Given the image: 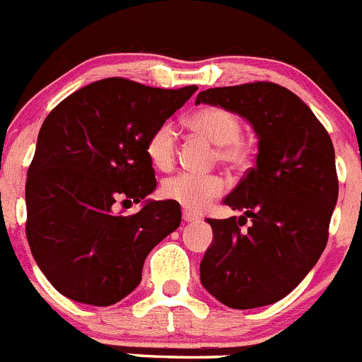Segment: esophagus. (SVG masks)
<instances>
[{
	"label": "esophagus",
	"mask_w": 362,
	"mask_h": 362,
	"mask_svg": "<svg viewBox=\"0 0 362 362\" xmlns=\"http://www.w3.org/2000/svg\"><path fill=\"white\" fill-rule=\"evenodd\" d=\"M182 219H184V221H198V219H200V216H197L194 214V212H189V211H184L182 212Z\"/></svg>",
	"instance_id": "obj_1"
}]
</instances>
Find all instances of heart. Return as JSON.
Returning <instances> with one entry per match:
<instances>
[{
  "label": "heart",
  "mask_w": 362,
  "mask_h": 362,
  "mask_svg": "<svg viewBox=\"0 0 362 362\" xmlns=\"http://www.w3.org/2000/svg\"><path fill=\"white\" fill-rule=\"evenodd\" d=\"M189 128L216 144V160L230 170H243L250 162V146L241 137V119L223 107H204L191 114ZM146 155L155 170L170 171L177 160V134L170 123L155 128L146 141ZM162 197L177 202L191 212L207 209L227 191V182L219 175L180 173L168 178L160 187Z\"/></svg>",
  "instance_id": "obj_1"
}]
</instances>
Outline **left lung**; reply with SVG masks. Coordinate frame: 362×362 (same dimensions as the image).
<instances>
[{
    "label": "left lung",
    "mask_w": 362,
    "mask_h": 362,
    "mask_svg": "<svg viewBox=\"0 0 362 362\" xmlns=\"http://www.w3.org/2000/svg\"><path fill=\"white\" fill-rule=\"evenodd\" d=\"M197 103L241 114L259 137L257 164L225 198L245 216L207 219L214 241L200 264L202 284L232 309L279 302L329 241L339 187L329 132L295 93L273 82L214 87Z\"/></svg>",
    "instance_id": "obj_1"
}]
</instances>
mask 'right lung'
<instances>
[{
	"mask_svg": "<svg viewBox=\"0 0 362 362\" xmlns=\"http://www.w3.org/2000/svg\"><path fill=\"white\" fill-rule=\"evenodd\" d=\"M105 78L60 101L44 119L26 177V239L40 272L74 302L107 307L134 291L148 253L177 230V202L139 204L157 187L151 132L197 93Z\"/></svg>",
	"mask_w": 362,
	"mask_h": 362,
	"instance_id": "obj_1",
	"label": "right lung"
}]
</instances>
